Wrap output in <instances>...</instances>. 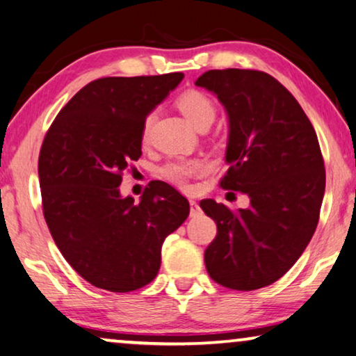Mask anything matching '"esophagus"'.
<instances>
[{"mask_svg": "<svg viewBox=\"0 0 356 356\" xmlns=\"http://www.w3.org/2000/svg\"><path fill=\"white\" fill-rule=\"evenodd\" d=\"M200 213H202V209H200L198 203L195 202V200H190V216L195 218V216H198Z\"/></svg>", "mask_w": 356, "mask_h": 356, "instance_id": "1", "label": "esophagus"}]
</instances>
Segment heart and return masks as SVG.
<instances>
[{"label":"heart","instance_id":"b5f03b06","mask_svg":"<svg viewBox=\"0 0 356 356\" xmlns=\"http://www.w3.org/2000/svg\"><path fill=\"white\" fill-rule=\"evenodd\" d=\"M177 108L182 111L185 118L193 124L195 127H208L209 124L216 118V103L213 98L202 90H185L176 98ZM152 114H148L142 122V142H148L149 129H152ZM209 171L208 161L202 158H179L168 161L164 166L159 169L161 176L169 180L171 184L184 185L188 184L192 177L202 176V174Z\"/></svg>","mask_w":356,"mask_h":356}]
</instances>
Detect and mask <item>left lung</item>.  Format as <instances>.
Returning <instances> with one entry per match:
<instances>
[{
	"instance_id": "left-lung-1",
	"label": "left lung",
	"mask_w": 356,
	"mask_h": 356,
	"mask_svg": "<svg viewBox=\"0 0 356 356\" xmlns=\"http://www.w3.org/2000/svg\"><path fill=\"white\" fill-rule=\"evenodd\" d=\"M195 83L216 93L229 114V169L219 185L250 197V208L237 211L214 200L200 203L218 226L204 250L207 271L232 290L266 287L293 266L318 226L326 169L316 132L266 72L208 71Z\"/></svg>"
}]
</instances>
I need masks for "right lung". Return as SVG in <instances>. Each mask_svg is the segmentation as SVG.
I'll use <instances>...</instances> for the list:
<instances>
[{
    "mask_svg": "<svg viewBox=\"0 0 356 356\" xmlns=\"http://www.w3.org/2000/svg\"><path fill=\"white\" fill-rule=\"evenodd\" d=\"M184 79L103 77L69 99L38 156L43 216L59 252L87 282L132 292L156 277L164 238L190 213L187 198L154 180L138 203L119 185L142 156V122Z\"/></svg>",
    "mask_w": 356,
    "mask_h": 356,
    "instance_id": "1",
    "label": "right lung"
}]
</instances>
